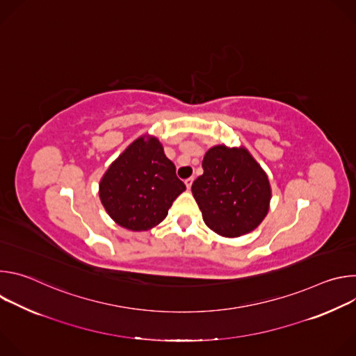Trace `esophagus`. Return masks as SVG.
Masks as SVG:
<instances>
[{
    "instance_id": "esophagus-1",
    "label": "esophagus",
    "mask_w": 356,
    "mask_h": 356,
    "mask_svg": "<svg viewBox=\"0 0 356 356\" xmlns=\"http://www.w3.org/2000/svg\"><path fill=\"white\" fill-rule=\"evenodd\" d=\"M184 184H186V187H187V188H190V187H191V184H193V177L186 179V180H184Z\"/></svg>"
}]
</instances>
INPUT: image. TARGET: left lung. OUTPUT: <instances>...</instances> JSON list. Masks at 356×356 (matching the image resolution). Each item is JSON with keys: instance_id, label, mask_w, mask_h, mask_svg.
I'll return each instance as SVG.
<instances>
[{"instance_id": "8db88e82", "label": "left lung", "mask_w": 356, "mask_h": 356, "mask_svg": "<svg viewBox=\"0 0 356 356\" xmlns=\"http://www.w3.org/2000/svg\"><path fill=\"white\" fill-rule=\"evenodd\" d=\"M202 169L191 191L210 229L236 238L264 221L272 197L269 179L245 147L213 146L202 159Z\"/></svg>"}]
</instances>
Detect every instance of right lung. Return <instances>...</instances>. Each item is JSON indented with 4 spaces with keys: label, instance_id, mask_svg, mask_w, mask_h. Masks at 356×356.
Here are the masks:
<instances>
[{
    "label": "right lung",
    "instance_id": "1",
    "mask_svg": "<svg viewBox=\"0 0 356 356\" xmlns=\"http://www.w3.org/2000/svg\"><path fill=\"white\" fill-rule=\"evenodd\" d=\"M184 190L173 162L155 136L134 140L99 181V198L106 211L131 231H147L161 224Z\"/></svg>",
    "mask_w": 356,
    "mask_h": 356
}]
</instances>
